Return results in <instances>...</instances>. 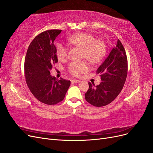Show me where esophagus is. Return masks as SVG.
Here are the masks:
<instances>
[{
    "mask_svg": "<svg viewBox=\"0 0 153 153\" xmlns=\"http://www.w3.org/2000/svg\"><path fill=\"white\" fill-rule=\"evenodd\" d=\"M80 82V80H72L71 82L73 84H78V83H79Z\"/></svg>",
    "mask_w": 153,
    "mask_h": 153,
    "instance_id": "obj_1",
    "label": "esophagus"
}]
</instances>
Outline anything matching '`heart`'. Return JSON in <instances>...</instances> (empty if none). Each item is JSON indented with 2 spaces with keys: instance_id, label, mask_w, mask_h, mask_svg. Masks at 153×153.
Listing matches in <instances>:
<instances>
[{
  "instance_id": "1",
  "label": "heart",
  "mask_w": 153,
  "mask_h": 153,
  "mask_svg": "<svg viewBox=\"0 0 153 153\" xmlns=\"http://www.w3.org/2000/svg\"><path fill=\"white\" fill-rule=\"evenodd\" d=\"M69 43L82 49V57L91 63L101 62L106 53V45L102 39H96L95 37L87 32H80L68 38ZM68 47L63 43H59L56 47V54L59 59L64 60L68 57ZM89 66L86 61L71 62L68 66V71L71 75L78 76L89 71Z\"/></svg>"
}]
</instances>
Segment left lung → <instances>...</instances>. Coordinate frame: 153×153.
<instances>
[{"mask_svg":"<svg viewBox=\"0 0 153 153\" xmlns=\"http://www.w3.org/2000/svg\"><path fill=\"white\" fill-rule=\"evenodd\" d=\"M96 73L100 75L101 82L96 86L89 82L85 98L92 105L100 107L108 105L117 98L126 80L128 60L126 51L119 39Z\"/></svg>","mask_w":153,"mask_h":153,"instance_id":"8db88e82","label":"left lung"}]
</instances>
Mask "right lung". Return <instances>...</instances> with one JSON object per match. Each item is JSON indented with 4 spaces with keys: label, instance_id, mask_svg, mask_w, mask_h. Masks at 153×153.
I'll return each instance as SVG.
<instances>
[{
    "label": "right lung",
    "instance_id": "right-lung-1",
    "mask_svg": "<svg viewBox=\"0 0 153 153\" xmlns=\"http://www.w3.org/2000/svg\"><path fill=\"white\" fill-rule=\"evenodd\" d=\"M62 30L41 32L32 40L27 49L24 63L26 83L32 94L41 103L55 105L62 101L71 82L50 75L52 65L58 62L55 38Z\"/></svg>",
    "mask_w": 153,
    "mask_h": 153
}]
</instances>
